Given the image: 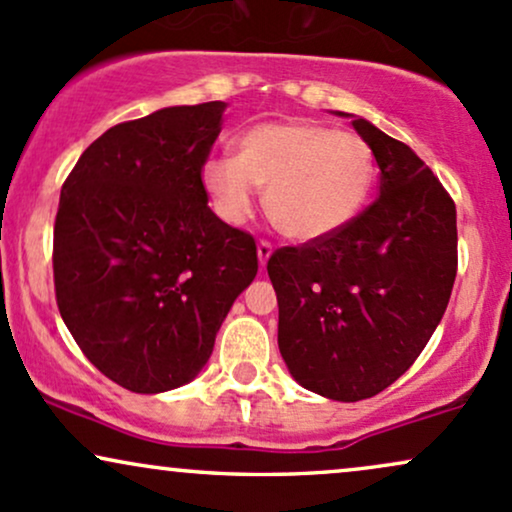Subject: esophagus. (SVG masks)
I'll use <instances>...</instances> for the list:
<instances>
[{"mask_svg": "<svg viewBox=\"0 0 512 512\" xmlns=\"http://www.w3.org/2000/svg\"><path fill=\"white\" fill-rule=\"evenodd\" d=\"M272 243H269V240H260V243H257V257H260V264H267V260H269V255H272Z\"/></svg>", "mask_w": 512, "mask_h": 512, "instance_id": "1", "label": "esophagus"}]
</instances>
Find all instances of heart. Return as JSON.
I'll use <instances>...</instances> for the list:
<instances>
[{
	"label": "heart",
	"instance_id": "b5f03b06",
	"mask_svg": "<svg viewBox=\"0 0 512 512\" xmlns=\"http://www.w3.org/2000/svg\"><path fill=\"white\" fill-rule=\"evenodd\" d=\"M377 181L372 147L360 135L305 119L264 121L236 140V157H212L202 169L209 197L231 224H243L257 188L276 229L295 240L338 233L365 207Z\"/></svg>",
	"mask_w": 512,
	"mask_h": 512
}]
</instances>
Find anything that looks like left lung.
<instances>
[{"mask_svg":"<svg viewBox=\"0 0 512 512\" xmlns=\"http://www.w3.org/2000/svg\"><path fill=\"white\" fill-rule=\"evenodd\" d=\"M379 195L346 229L286 245L267 262L279 350L298 384L331 400L377 396L439 326L458 272L455 202L408 145L365 119Z\"/></svg>","mask_w":512,"mask_h":512,"instance_id":"1","label":"left lung"}]
</instances>
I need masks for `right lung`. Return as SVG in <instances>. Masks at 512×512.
I'll return each instance as SVG.
<instances>
[{"label": "right lung", "instance_id": "right-lung-1", "mask_svg": "<svg viewBox=\"0 0 512 512\" xmlns=\"http://www.w3.org/2000/svg\"><path fill=\"white\" fill-rule=\"evenodd\" d=\"M224 107L123 121L61 186L52 248L61 319L92 365L128 391L188 384L257 274L255 238L209 209L202 183Z\"/></svg>", "mask_w": 512, "mask_h": 512}]
</instances>
